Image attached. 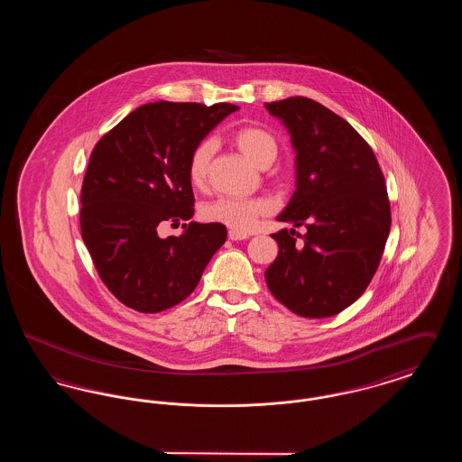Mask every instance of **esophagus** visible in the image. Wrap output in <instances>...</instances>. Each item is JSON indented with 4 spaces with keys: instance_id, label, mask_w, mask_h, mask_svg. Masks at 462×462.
Returning a JSON list of instances; mask_svg holds the SVG:
<instances>
[{
    "instance_id": "obj_1",
    "label": "esophagus",
    "mask_w": 462,
    "mask_h": 462,
    "mask_svg": "<svg viewBox=\"0 0 462 462\" xmlns=\"http://www.w3.org/2000/svg\"><path fill=\"white\" fill-rule=\"evenodd\" d=\"M247 237H249L247 234L239 232V230H228V239H230V241H244V239H247Z\"/></svg>"
}]
</instances>
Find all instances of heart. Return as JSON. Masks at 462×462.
Masks as SVG:
<instances>
[{"label": "heart", "mask_w": 462, "mask_h": 462, "mask_svg": "<svg viewBox=\"0 0 462 462\" xmlns=\"http://www.w3.org/2000/svg\"><path fill=\"white\" fill-rule=\"evenodd\" d=\"M232 140L242 154L247 155L260 168H266L279 154V142L275 134L260 126H242L234 132ZM217 149V140L206 136L199 140L190 151L187 161V175L194 187H206L211 171V161ZM270 211L272 202L268 199L218 198L204 204L200 215L206 221L220 223L232 230L247 232L254 226L260 217L268 215Z\"/></svg>", "instance_id": "heart-1"}]
</instances>
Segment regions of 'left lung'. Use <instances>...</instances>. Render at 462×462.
I'll list each match as a JSON object with an SVG mask.
<instances>
[{"instance_id":"8db88e82","label":"left lung","mask_w":462,"mask_h":462,"mask_svg":"<svg viewBox=\"0 0 462 462\" xmlns=\"http://www.w3.org/2000/svg\"><path fill=\"white\" fill-rule=\"evenodd\" d=\"M291 133L296 190L281 221L307 226L272 234L279 244L264 272L270 292L307 319L332 317L373 281L392 226L384 176L350 123L307 97L264 104Z\"/></svg>"}]
</instances>
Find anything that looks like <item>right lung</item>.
Returning <instances> with one entry per match:
<instances>
[{
	"instance_id": "add662e5",
	"label": "right lung",
	"mask_w": 462,
	"mask_h": 462,
	"mask_svg": "<svg viewBox=\"0 0 462 462\" xmlns=\"http://www.w3.org/2000/svg\"><path fill=\"white\" fill-rule=\"evenodd\" d=\"M239 109L194 102H154L130 112L89 155L81 187V236L110 292L126 307L157 313L181 303L226 239L220 223L190 220L194 192L187 161L199 140Z\"/></svg>"
}]
</instances>
